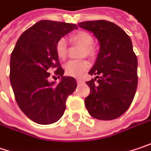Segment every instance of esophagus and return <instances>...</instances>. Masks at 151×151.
<instances>
[{"mask_svg":"<svg viewBox=\"0 0 151 151\" xmlns=\"http://www.w3.org/2000/svg\"><path fill=\"white\" fill-rule=\"evenodd\" d=\"M76 81H77V83H78V84H81V83H82V82H83V80L79 78V79H76Z\"/></svg>","mask_w":151,"mask_h":151,"instance_id":"obj_1","label":"esophagus"}]
</instances>
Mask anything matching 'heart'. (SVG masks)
<instances>
[{
    "mask_svg": "<svg viewBox=\"0 0 151 151\" xmlns=\"http://www.w3.org/2000/svg\"><path fill=\"white\" fill-rule=\"evenodd\" d=\"M70 41L71 43L77 44L83 47L81 52L82 57L93 58L96 55V48L93 45V37L92 35L84 30H79L70 36ZM56 53L58 58L62 61L65 60L68 56V44L64 38L59 39L55 46ZM90 67V64L87 60H73L65 64L64 70L66 75L70 76L78 77L81 76L84 72H86Z\"/></svg>",
    "mask_w": 151,
    "mask_h": 151,
    "instance_id": "b5f03b06",
    "label": "heart"
}]
</instances>
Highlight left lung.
<instances>
[{
    "instance_id": "8db88e82",
    "label": "left lung",
    "mask_w": 151,
    "mask_h": 151,
    "mask_svg": "<svg viewBox=\"0 0 151 151\" xmlns=\"http://www.w3.org/2000/svg\"><path fill=\"white\" fill-rule=\"evenodd\" d=\"M78 25L93 32L100 45L96 62L88 72L96 76L86 82L90 87L86 108L95 119H116L131 105L138 86V59L132 41L109 21H86Z\"/></svg>"
}]
</instances>
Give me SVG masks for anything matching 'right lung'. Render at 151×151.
I'll return each mask as SVG.
<instances>
[{
  "label": "right lung",
  "mask_w": 151,
  "mask_h": 151,
  "mask_svg": "<svg viewBox=\"0 0 151 151\" xmlns=\"http://www.w3.org/2000/svg\"><path fill=\"white\" fill-rule=\"evenodd\" d=\"M75 29V24L41 20L20 35L12 52L10 81L15 99L24 115L38 124L58 122L68 96L77 87L74 77L64 76L55 50L57 42ZM52 70L61 77L58 85L49 81Z\"/></svg>",
  "instance_id": "right-lung-1"
}]
</instances>
